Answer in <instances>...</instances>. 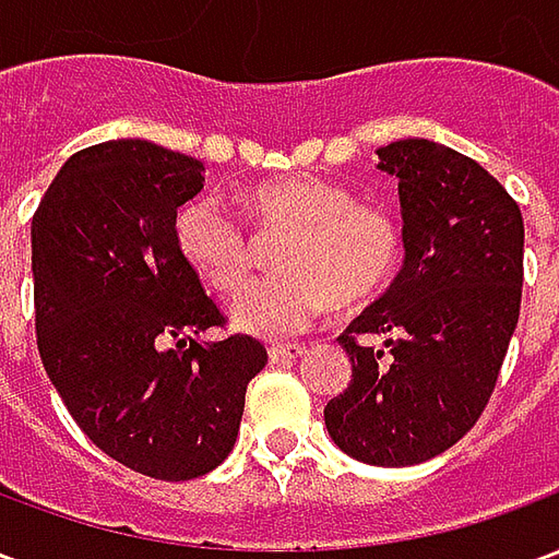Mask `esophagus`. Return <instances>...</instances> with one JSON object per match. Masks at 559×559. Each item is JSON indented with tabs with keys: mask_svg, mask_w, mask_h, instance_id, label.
<instances>
[{
	"mask_svg": "<svg viewBox=\"0 0 559 559\" xmlns=\"http://www.w3.org/2000/svg\"><path fill=\"white\" fill-rule=\"evenodd\" d=\"M305 353V344H275V347H269V359L272 362H293V359H299Z\"/></svg>",
	"mask_w": 559,
	"mask_h": 559,
	"instance_id": "obj_1",
	"label": "esophagus"
}]
</instances>
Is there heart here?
Wrapping results in <instances>:
<instances>
[{
  "mask_svg": "<svg viewBox=\"0 0 559 559\" xmlns=\"http://www.w3.org/2000/svg\"><path fill=\"white\" fill-rule=\"evenodd\" d=\"M245 206L263 233H287L275 251L278 275L248 284L230 305L245 335L278 341L311 329L338 302L371 305L395 278L401 227L392 212L356 203L347 185L320 176H284L254 185ZM173 242L206 287L233 293L251 272L254 245L242 221L215 197H194L173 218Z\"/></svg>",
  "mask_w": 559,
  "mask_h": 559,
  "instance_id": "obj_1",
  "label": "heart"
}]
</instances>
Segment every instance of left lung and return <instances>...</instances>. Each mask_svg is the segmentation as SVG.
Returning <instances> with one entry per match:
<instances>
[{
  "label": "left lung",
  "instance_id": "left-lung-1",
  "mask_svg": "<svg viewBox=\"0 0 559 559\" xmlns=\"http://www.w3.org/2000/svg\"><path fill=\"white\" fill-rule=\"evenodd\" d=\"M377 155L399 179L404 266L338 338L353 380L323 416L341 452L407 467L455 445L491 399L521 314L524 218L455 148L411 138Z\"/></svg>",
  "mask_w": 559,
  "mask_h": 559
}]
</instances>
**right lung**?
Wrapping results in <instances>:
<instances>
[{"label": "right lung", "instance_id": "right-lung-1", "mask_svg": "<svg viewBox=\"0 0 559 559\" xmlns=\"http://www.w3.org/2000/svg\"><path fill=\"white\" fill-rule=\"evenodd\" d=\"M203 164L148 140L71 155L32 218L35 332L80 431L134 473L206 476L230 455L266 347L203 344L224 314L176 251V209Z\"/></svg>", "mask_w": 559, "mask_h": 559}]
</instances>
